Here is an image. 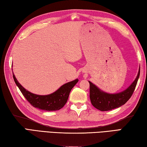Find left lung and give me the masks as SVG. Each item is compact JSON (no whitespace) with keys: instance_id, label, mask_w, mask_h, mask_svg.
<instances>
[{"instance_id":"left-lung-1","label":"left lung","mask_w":147,"mask_h":147,"mask_svg":"<svg viewBox=\"0 0 147 147\" xmlns=\"http://www.w3.org/2000/svg\"><path fill=\"white\" fill-rule=\"evenodd\" d=\"M140 75V68L136 80L128 88L119 94L105 93L89 81L90 98L92 105L101 111H109L125 105L132 96Z\"/></svg>"}]
</instances>
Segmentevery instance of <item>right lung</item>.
Returning a JSON list of instances; mask_svg holds the SVG:
<instances>
[{"mask_svg":"<svg viewBox=\"0 0 147 147\" xmlns=\"http://www.w3.org/2000/svg\"><path fill=\"white\" fill-rule=\"evenodd\" d=\"M13 77L15 84L19 87L23 96L33 107L46 111H55L62 109L66 103L69 92L78 82V79L64 84L54 93L47 96H39L28 92L20 85L14 74Z\"/></svg>","mask_w":147,"mask_h":147,"instance_id":"add662e5","label":"right lung"}]
</instances>
